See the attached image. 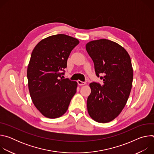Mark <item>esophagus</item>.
Here are the masks:
<instances>
[{
    "mask_svg": "<svg viewBox=\"0 0 154 154\" xmlns=\"http://www.w3.org/2000/svg\"><path fill=\"white\" fill-rule=\"evenodd\" d=\"M77 83L80 86H82V85H85L86 84V82H82V81H80V80H78L77 81Z\"/></svg>",
    "mask_w": 154,
    "mask_h": 154,
    "instance_id": "1",
    "label": "esophagus"
}]
</instances>
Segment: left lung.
I'll use <instances>...</instances> for the list:
<instances>
[{"label":"left lung","instance_id":"obj_1","mask_svg":"<svg viewBox=\"0 0 154 154\" xmlns=\"http://www.w3.org/2000/svg\"><path fill=\"white\" fill-rule=\"evenodd\" d=\"M86 49L94 62L96 75L104 74L100 77L102 86L90 84L88 112L96 122H109L121 113L130 96L134 77L131 59L122 46L106 39L88 42Z\"/></svg>","mask_w":154,"mask_h":154}]
</instances>
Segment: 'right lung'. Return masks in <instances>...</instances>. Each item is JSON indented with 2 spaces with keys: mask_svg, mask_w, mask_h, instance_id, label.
<instances>
[{
  "mask_svg": "<svg viewBox=\"0 0 154 154\" xmlns=\"http://www.w3.org/2000/svg\"><path fill=\"white\" fill-rule=\"evenodd\" d=\"M79 43L77 38L58 34L42 39L32 52L27 72L29 90L34 105L44 116L55 119L68 110L77 83L63 79L61 71Z\"/></svg>",
  "mask_w": 154,
  "mask_h": 154,
  "instance_id": "right-lung-1",
  "label": "right lung"
}]
</instances>
